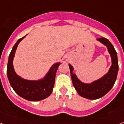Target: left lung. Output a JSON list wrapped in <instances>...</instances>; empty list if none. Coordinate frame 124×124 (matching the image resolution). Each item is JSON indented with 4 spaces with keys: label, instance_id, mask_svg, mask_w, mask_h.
<instances>
[{
    "label": "left lung",
    "instance_id": "1",
    "mask_svg": "<svg viewBox=\"0 0 124 124\" xmlns=\"http://www.w3.org/2000/svg\"><path fill=\"white\" fill-rule=\"evenodd\" d=\"M97 40L107 47L111 57L112 65L109 71L104 76L91 83H84L73 73L74 68L69 64L73 86L79 96L88 99H97L106 95L114 85L119 71L117 54L114 47L106 38L102 37L97 38Z\"/></svg>",
    "mask_w": 124,
    "mask_h": 124
}]
</instances>
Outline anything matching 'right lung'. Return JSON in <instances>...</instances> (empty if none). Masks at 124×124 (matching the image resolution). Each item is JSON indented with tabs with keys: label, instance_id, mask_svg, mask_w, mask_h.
Wrapping results in <instances>:
<instances>
[{
	"label": "right lung",
	"instance_id": "add662e5",
	"mask_svg": "<svg viewBox=\"0 0 124 124\" xmlns=\"http://www.w3.org/2000/svg\"><path fill=\"white\" fill-rule=\"evenodd\" d=\"M25 37L20 38L13 46L8 56L7 74L11 86L18 96L30 101H39L50 96L52 93L57 70L61 63L53 64L45 76L41 79L27 80L17 75L14 70L13 60L19 43Z\"/></svg>",
	"mask_w": 124,
	"mask_h": 124
}]
</instances>
